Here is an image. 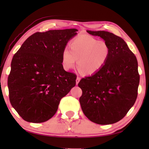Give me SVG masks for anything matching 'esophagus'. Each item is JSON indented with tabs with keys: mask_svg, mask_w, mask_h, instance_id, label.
I'll return each instance as SVG.
<instances>
[{
	"mask_svg": "<svg viewBox=\"0 0 149 149\" xmlns=\"http://www.w3.org/2000/svg\"><path fill=\"white\" fill-rule=\"evenodd\" d=\"M80 80H81V78H79V77H77V78H76V84L78 85V84L79 83V82L80 81Z\"/></svg>",
	"mask_w": 149,
	"mask_h": 149,
	"instance_id": "1",
	"label": "esophagus"
}]
</instances>
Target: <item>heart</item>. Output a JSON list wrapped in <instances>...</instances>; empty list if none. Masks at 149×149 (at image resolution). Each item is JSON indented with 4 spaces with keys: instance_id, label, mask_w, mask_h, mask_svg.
I'll use <instances>...</instances> for the list:
<instances>
[{
    "instance_id": "1",
    "label": "heart",
    "mask_w": 149,
    "mask_h": 149,
    "mask_svg": "<svg viewBox=\"0 0 149 149\" xmlns=\"http://www.w3.org/2000/svg\"><path fill=\"white\" fill-rule=\"evenodd\" d=\"M71 49L66 48L62 55L64 68L70 70L79 59L78 66L86 75L96 73L107 63L110 56V48L104 41H98L88 35H81L71 43Z\"/></svg>"
}]
</instances>
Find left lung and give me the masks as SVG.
Masks as SVG:
<instances>
[{
    "instance_id": "obj_1",
    "label": "left lung",
    "mask_w": 149,
    "mask_h": 149,
    "mask_svg": "<svg viewBox=\"0 0 149 149\" xmlns=\"http://www.w3.org/2000/svg\"><path fill=\"white\" fill-rule=\"evenodd\" d=\"M87 32L103 38L111 52L104 66L78 83L83 91L79 97L81 107L93 123L114 124L124 118L136 101L140 81L137 58L124 40L114 33Z\"/></svg>"
}]
</instances>
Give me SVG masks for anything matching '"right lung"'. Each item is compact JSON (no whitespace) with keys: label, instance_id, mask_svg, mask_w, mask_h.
I'll return each mask as SVG.
<instances>
[{"label":"right lung","instance_id":"right-lung-1","mask_svg":"<svg viewBox=\"0 0 149 149\" xmlns=\"http://www.w3.org/2000/svg\"><path fill=\"white\" fill-rule=\"evenodd\" d=\"M74 29L37 32L13 56L7 84L11 105L24 120L45 122L76 85V74L66 71L62 55Z\"/></svg>","mask_w":149,"mask_h":149}]
</instances>
